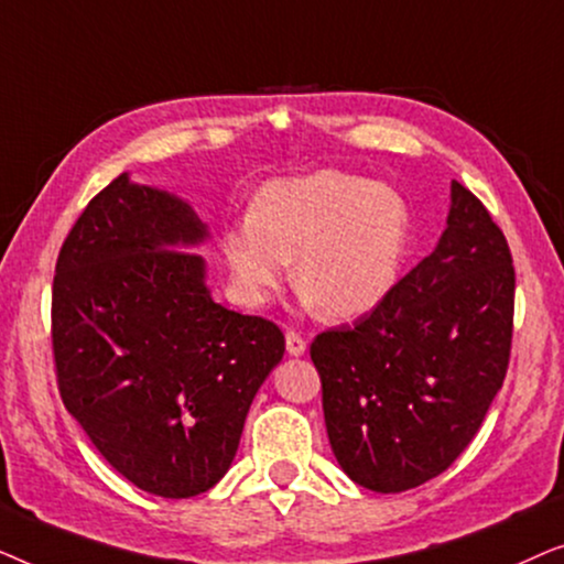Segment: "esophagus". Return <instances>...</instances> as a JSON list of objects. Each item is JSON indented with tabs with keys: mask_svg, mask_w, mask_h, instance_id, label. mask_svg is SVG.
<instances>
[{
	"mask_svg": "<svg viewBox=\"0 0 564 564\" xmlns=\"http://www.w3.org/2000/svg\"><path fill=\"white\" fill-rule=\"evenodd\" d=\"M307 349V341L303 336L297 334V330H288V351L292 357H300V354H305Z\"/></svg>",
	"mask_w": 564,
	"mask_h": 564,
	"instance_id": "obj_1",
	"label": "esophagus"
}]
</instances>
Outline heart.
I'll return each mask as SVG.
<instances>
[{"label":"heart","mask_w":564,"mask_h":564,"mask_svg":"<svg viewBox=\"0 0 564 564\" xmlns=\"http://www.w3.org/2000/svg\"><path fill=\"white\" fill-rule=\"evenodd\" d=\"M411 246V210L400 192L336 169L267 182L249 218L220 238L230 280L246 303L295 288L323 318L375 311L398 284Z\"/></svg>","instance_id":"1"}]
</instances>
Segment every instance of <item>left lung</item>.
Here are the masks:
<instances>
[{
  "label": "left lung",
  "mask_w": 564,
  "mask_h": 564,
  "mask_svg": "<svg viewBox=\"0 0 564 564\" xmlns=\"http://www.w3.org/2000/svg\"><path fill=\"white\" fill-rule=\"evenodd\" d=\"M516 269L488 207L452 182L436 249L351 328L313 338L323 415L338 465L375 492L442 475L503 388Z\"/></svg>",
  "instance_id": "1"
}]
</instances>
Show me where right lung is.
Instances as JSON below:
<instances>
[{
	"label": "right lung",
	"mask_w": 564,
	"mask_h": 564,
	"mask_svg": "<svg viewBox=\"0 0 564 564\" xmlns=\"http://www.w3.org/2000/svg\"><path fill=\"white\" fill-rule=\"evenodd\" d=\"M207 230L187 203L120 174L89 199L56 259L51 344L66 411L145 492L192 498L236 457L284 334L215 303Z\"/></svg>",
	"instance_id": "obj_1"
}]
</instances>
